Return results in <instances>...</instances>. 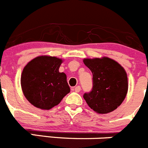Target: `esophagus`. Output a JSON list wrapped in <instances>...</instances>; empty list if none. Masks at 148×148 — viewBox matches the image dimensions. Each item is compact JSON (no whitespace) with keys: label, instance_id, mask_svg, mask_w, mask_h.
Returning <instances> with one entry per match:
<instances>
[{"label":"esophagus","instance_id":"1","mask_svg":"<svg viewBox=\"0 0 148 148\" xmlns=\"http://www.w3.org/2000/svg\"><path fill=\"white\" fill-rule=\"evenodd\" d=\"M74 89H75V92H79V91H81V86H77L75 87Z\"/></svg>","mask_w":148,"mask_h":148}]
</instances>
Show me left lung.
<instances>
[{"label": "left lung", "mask_w": 148, "mask_h": 148, "mask_svg": "<svg viewBox=\"0 0 148 148\" xmlns=\"http://www.w3.org/2000/svg\"><path fill=\"white\" fill-rule=\"evenodd\" d=\"M84 62L92 73L91 91L84 98L88 106L98 113H108L124 100L128 91V78L124 69L113 60L84 59Z\"/></svg>", "instance_id": "left-lung-1"}]
</instances>
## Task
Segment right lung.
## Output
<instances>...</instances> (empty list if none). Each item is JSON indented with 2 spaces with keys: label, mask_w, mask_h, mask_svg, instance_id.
Listing matches in <instances>:
<instances>
[{
  "label": "right lung",
  "mask_w": 148,
  "mask_h": 148,
  "mask_svg": "<svg viewBox=\"0 0 148 148\" xmlns=\"http://www.w3.org/2000/svg\"><path fill=\"white\" fill-rule=\"evenodd\" d=\"M62 60L40 56L31 60L23 69L21 86L24 95L36 108L49 110L58 105L70 89L67 76L60 73Z\"/></svg>",
  "instance_id": "add662e5"
}]
</instances>
